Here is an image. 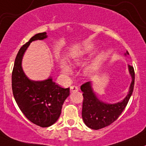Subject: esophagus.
<instances>
[{
	"label": "esophagus",
	"mask_w": 146,
	"mask_h": 146,
	"mask_svg": "<svg viewBox=\"0 0 146 146\" xmlns=\"http://www.w3.org/2000/svg\"><path fill=\"white\" fill-rule=\"evenodd\" d=\"M70 92H77V91H78V88L76 86H71L70 87Z\"/></svg>",
	"instance_id": "esophagus-1"
}]
</instances>
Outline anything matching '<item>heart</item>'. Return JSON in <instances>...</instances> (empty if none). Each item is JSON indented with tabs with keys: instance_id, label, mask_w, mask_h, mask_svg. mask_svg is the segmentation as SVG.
<instances>
[{
	"instance_id": "b5f03b06",
	"label": "heart",
	"mask_w": 146,
	"mask_h": 146,
	"mask_svg": "<svg viewBox=\"0 0 146 146\" xmlns=\"http://www.w3.org/2000/svg\"><path fill=\"white\" fill-rule=\"evenodd\" d=\"M89 51H90L89 49L84 50L80 51L78 54H76V55L73 56V58H72V63H73V64L75 66L81 65L83 63V62H84V60H85L86 55L89 53ZM93 70H94V65H91L90 66L87 67L85 70L86 74H90V73H92ZM62 70L64 73L66 75H69L72 73L71 68L68 65L66 64H63L62 65Z\"/></svg>"
}]
</instances>
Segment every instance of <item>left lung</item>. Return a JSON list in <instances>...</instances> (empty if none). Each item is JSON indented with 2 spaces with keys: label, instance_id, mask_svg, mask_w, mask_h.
<instances>
[{
  "label": "left lung",
  "instance_id": "obj_1",
  "mask_svg": "<svg viewBox=\"0 0 146 146\" xmlns=\"http://www.w3.org/2000/svg\"><path fill=\"white\" fill-rule=\"evenodd\" d=\"M129 55L126 52L125 55ZM129 73L132 77V82L127 95L121 101L110 104L99 100L96 95L91 82H87L81 86L83 92V103L82 117L88 127L93 129H99L105 127L114 122L127 106V102L132 96L134 85V70L128 65Z\"/></svg>",
  "mask_w": 146,
  "mask_h": 146
}]
</instances>
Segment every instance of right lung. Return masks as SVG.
<instances>
[{
    "instance_id": "obj_1",
    "label": "right lung",
    "mask_w": 146,
    "mask_h": 146,
    "mask_svg": "<svg viewBox=\"0 0 146 146\" xmlns=\"http://www.w3.org/2000/svg\"><path fill=\"white\" fill-rule=\"evenodd\" d=\"M48 37L38 33L19 50L12 75V92L17 105L30 121L41 127L52 125L58 120L62 105L70 94V89L60 87L51 77L41 81L29 79L22 68V60L30 43Z\"/></svg>"
}]
</instances>
